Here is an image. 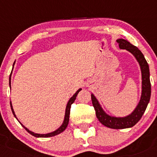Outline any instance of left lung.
I'll return each instance as SVG.
<instances>
[{"instance_id":"obj_1","label":"left lung","mask_w":157,"mask_h":157,"mask_svg":"<svg viewBox=\"0 0 157 157\" xmlns=\"http://www.w3.org/2000/svg\"><path fill=\"white\" fill-rule=\"evenodd\" d=\"M117 42L119 44L120 49H126L131 52L139 63L141 71V77H142V91H141V96L139 103L137 105L134 111L128 116L125 117H115L109 116L104 111L100 104L98 103V101L94 96L93 94L91 95V98L92 105L95 110V114L100 123L108 128L122 129V128L134 126L141 120L150 101L151 95V85L150 81L149 65L142 52L138 49V47L130 44L126 40L118 39Z\"/></svg>"}]
</instances>
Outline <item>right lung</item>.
<instances>
[{"instance_id":"right-lung-1","label":"right lung","mask_w":157,"mask_h":157,"mask_svg":"<svg viewBox=\"0 0 157 157\" xmlns=\"http://www.w3.org/2000/svg\"><path fill=\"white\" fill-rule=\"evenodd\" d=\"M14 64H15V62H14V63H13V65H14ZM10 77H11V75H10ZM10 77V82H9V83H10V89H11V85H10V79H11V77ZM80 90H81V89H79V90H77V92H76V93L74 94L73 96H72L71 98L70 99H69L68 102H67V106H66L65 115V119H64L63 123H62V126L59 127V128H58V129L56 130V131L52 132L47 133V134H37V133H34V132H33L30 131V130L28 129V128H26V127H25L24 126H23L22 123H21L19 121V120H18V121L19 122V123H20L21 125H22L23 128H25V130L28 132L29 133V134H31V135H33V136H34V137H37V138H48V137H52V136H55V135H56L60 134L61 132H63L64 130H65V128H67V125H68L69 117H70L71 106V105L74 103V101H75L76 97H77V94L79 93V92H80ZM10 107H11V110H12V112H13V115H14L15 117L17 119V117H16V114H15L14 110H13V106H12V104H11V101H10Z\"/></svg>"}]
</instances>
